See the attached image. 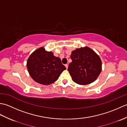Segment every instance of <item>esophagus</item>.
I'll return each instance as SVG.
<instances>
[{"mask_svg": "<svg viewBox=\"0 0 127 127\" xmlns=\"http://www.w3.org/2000/svg\"><path fill=\"white\" fill-rule=\"evenodd\" d=\"M65 67H66V68L68 69V64H66L65 65Z\"/></svg>", "mask_w": 127, "mask_h": 127, "instance_id": "34e87169", "label": "esophagus"}]
</instances>
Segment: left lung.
Returning <instances> with one entry per match:
<instances>
[{
    "instance_id": "obj_1",
    "label": "left lung",
    "mask_w": 127,
    "mask_h": 127,
    "mask_svg": "<svg viewBox=\"0 0 127 127\" xmlns=\"http://www.w3.org/2000/svg\"><path fill=\"white\" fill-rule=\"evenodd\" d=\"M72 62L68 70L72 81L81 85L90 84L96 80L101 71L99 56L90 47L76 48L71 52Z\"/></svg>"
}]
</instances>
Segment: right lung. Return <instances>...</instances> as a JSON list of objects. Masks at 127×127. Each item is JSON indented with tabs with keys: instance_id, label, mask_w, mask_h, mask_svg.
Masks as SVG:
<instances>
[{
	"instance_id": "obj_1",
	"label": "right lung",
	"mask_w": 127,
	"mask_h": 127,
	"mask_svg": "<svg viewBox=\"0 0 127 127\" xmlns=\"http://www.w3.org/2000/svg\"><path fill=\"white\" fill-rule=\"evenodd\" d=\"M29 75L35 81L44 85H48L58 80L65 66L61 59L48 52L43 47L32 53L27 62Z\"/></svg>"
}]
</instances>
